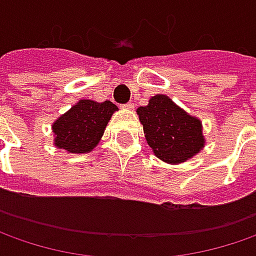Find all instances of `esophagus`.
Here are the masks:
<instances>
[{
	"label": "esophagus",
	"instance_id": "esophagus-1",
	"mask_svg": "<svg viewBox=\"0 0 256 256\" xmlns=\"http://www.w3.org/2000/svg\"><path fill=\"white\" fill-rule=\"evenodd\" d=\"M123 107H124V108H128V110H133V108H134V104H133L132 102H128V103H126Z\"/></svg>",
	"mask_w": 256,
	"mask_h": 256
}]
</instances>
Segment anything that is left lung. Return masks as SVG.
<instances>
[{
	"label": "left lung",
	"instance_id": "obj_1",
	"mask_svg": "<svg viewBox=\"0 0 256 256\" xmlns=\"http://www.w3.org/2000/svg\"><path fill=\"white\" fill-rule=\"evenodd\" d=\"M144 138L154 154L169 163H180L204 148L200 122L184 113L164 94H156L149 104L138 108Z\"/></svg>",
	"mask_w": 256,
	"mask_h": 256
}]
</instances>
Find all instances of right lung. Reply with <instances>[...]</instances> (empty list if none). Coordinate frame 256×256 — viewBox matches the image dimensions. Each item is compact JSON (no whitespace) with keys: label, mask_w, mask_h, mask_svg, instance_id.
Wrapping results in <instances>:
<instances>
[{"label":"right lung","mask_w":256,"mask_h":256,"mask_svg":"<svg viewBox=\"0 0 256 256\" xmlns=\"http://www.w3.org/2000/svg\"><path fill=\"white\" fill-rule=\"evenodd\" d=\"M117 110L112 102L80 100L54 124L56 146L70 153H87L102 139L112 114Z\"/></svg>","instance_id":"add662e5"}]
</instances>
